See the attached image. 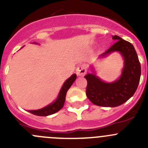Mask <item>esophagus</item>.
I'll return each mask as SVG.
<instances>
[{
	"mask_svg": "<svg viewBox=\"0 0 148 148\" xmlns=\"http://www.w3.org/2000/svg\"><path fill=\"white\" fill-rule=\"evenodd\" d=\"M77 74L78 76H81V77H83V76L85 75V74L86 73V66L85 64H80L77 66Z\"/></svg>",
	"mask_w": 148,
	"mask_h": 148,
	"instance_id": "esophagus-1",
	"label": "esophagus"
}]
</instances>
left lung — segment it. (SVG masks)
Wrapping results in <instances>:
<instances>
[{"mask_svg":"<svg viewBox=\"0 0 148 148\" xmlns=\"http://www.w3.org/2000/svg\"><path fill=\"white\" fill-rule=\"evenodd\" d=\"M112 38L116 42L99 58L114 51L120 52L124 59L121 77L115 82L107 83L95 74L84 76L87 81L86 97L94 104L101 107H117L127 102L137 90L141 75V66L133 45L117 35Z\"/></svg>","mask_w":148,"mask_h":148,"instance_id":"obj_1","label":"left lung"}]
</instances>
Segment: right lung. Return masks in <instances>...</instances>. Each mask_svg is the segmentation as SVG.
<instances>
[{
    "mask_svg": "<svg viewBox=\"0 0 148 148\" xmlns=\"http://www.w3.org/2000/svg\"><path fill=\"white\" fill-rule=\"evenodd\" d=\"M34 44H36V43H34ZM76 79H77V75L74 74L65 82L55 102L44 107V108L40 109V110H28V112H31V114H35V115L37 116H48L57 112L58 111H59L63 107L65 102L67 91L71 87V86L74 83V82L75 81Z\"/></svg>",
    "mask_w": 148,
    "mask_h": 148,
    "instance_id": "right-lung-1",
    "label": "right lung"
}]
</instances>
